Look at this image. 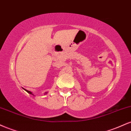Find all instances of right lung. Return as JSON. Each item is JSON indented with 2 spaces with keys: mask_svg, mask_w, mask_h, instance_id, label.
<instances>
[{
  "mask_svg": "<svg viewBox=\"0 0 131 131\" xmlns=\"http://www.w3.org/2000/svg\"><path fill=\"white\" fill-rule=\"evenodd\" d=\"M24 89V90H25V91H26V92H28V93H29V94L33 95V94H32V92H30V91H28V90L25 89ZM47 92H46V93H45V94H47Z\"/></svg>",
  "mask_w": 131,
  "mask_h": 131,
  "instance_id": "1",
  "label": "right lung"
}]
</instances>
